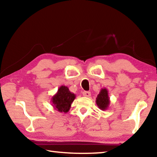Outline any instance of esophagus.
<instances>
[{"mask_svg":"<svg viewBox=\"0 0 157 157\" xmlns=\"http://www.w3.org/2000/svg\"><path fill=\"white\" fill-rule=\"evenodd\" d=\"M82 94H83L84 97H90V96H91V93H90L89 91H84L83 93H82Z\"/></svg>","mask_w":157,"mask_h":157,"instance_id":"1","label":"esophagus"}]
</instances>
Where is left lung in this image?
I'll list each match as a JSON object with an SVG mask.
<instances>
[{"label": "left lung", "mask_w": 157, "mask_h": 157, "mask_svg": "<svg viewBox=\"0 0 157 157\" xmlns=\"http://www.w3.org/2000/svg\"><path fill=\"white\" fill-rule=\"evenodd\" d=\"M96 105L100 109L105 111L109 108L110 104V98L109 97L108 91L106 88L100 90L99 94L96 98Z\"/></svg>", "instance_id": "1"}]
</instances>
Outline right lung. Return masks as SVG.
Masks as SVG:
<instances>
[{"label": "right lung", "instance_id": "right-lung-1", "mask_svg": "<svg viewBox=\"0 0 157 157\" xmlns=\"http://www.w3.org/2000/svg\"><path fill=\"white\" fill-rule=\"evenodd\" d=\"M76 95L69 91L67 86H61L51 98L52 105L59 112L67 113Z\"/></svg>", "mask_w": 157, "mask_h": 157}]
</instances>
